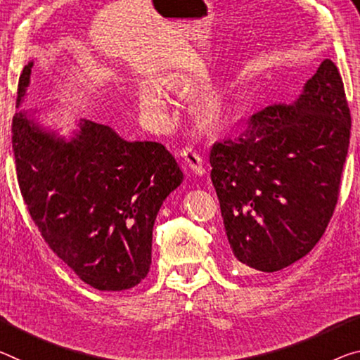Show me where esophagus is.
I'll use <instances>...</instances> for the list:
<instances>
[{"label": "esophagus", "mask_w": 360, "mask_h": 360, "mask_svg": "<svg viewBox=\"0 0 360 360\" xmlns=\"http://www.w3.org/2000/svg\"><path fill=\"white\" fill-rule=\"evenodd\" d=\"M180 156H181V161H184V165H185V169L188 170V172L195 174L198 176H201V175L206 174V169H204L202 159L195 151V149L190 148V146H186L185 149H181Z\"/></svg>", "instance_id": "34e87169"}]
</instances>
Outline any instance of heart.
<instances>
[{"instance_id": "heart-1", "label": "heart", "mask_w": 360, "mask_h": 360, "mask_svg": "<svg viewBox=\"0 0 360 360\" xmlns=\"http://www.w3.org/2000/svg\"><path fill=\"white\" fill-rule=\"evenodd\" d=\"M138 101H140L141 109L153 117H158L165 112L169 108V98L159 86L154 85H143L138 91ZM193 114L199 122L206 125H217L224 119L225 114V103L217 93L207 91L201 93L196 96L193 103Z\"/></svg>"}]
</instances>
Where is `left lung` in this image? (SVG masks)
Instances as JSON below:
<instances>
[{
    "label": "left lung",
    "mask_w": 360,
    "mask_h": 360,
    "mask_svg": "<svg viewBox=\"0 0 360 360\" xmlns=\"http://www.w3.org/2000/svg\"><path fill=\"white\" fill-rule=\"evenodd\" d=\"M349 130L341 75L325 59L295 101L264 108L241 136L215 143L211 180L235 267L278 272L317 245L338 201Z\"/></svg>",
    "instance_id": "8db88e82"
}]
</instances>
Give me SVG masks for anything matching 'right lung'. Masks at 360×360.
I'll list each match as a JSON object with an SVG mask.
<instances>
[{
  "mask_svg": "<svg viewBox=\"0 0 360 360\" xmlns=\"http://www.w3.org/2000/svg\"><path fill=\"white\" fill-rule=\"evenodd\" d=\"M33 60L22 70L13 149L22 198L59 259L99 291L136 286L151 267L159 209L184 181L175 158L156 141H129L80 119L69 136L40 110L20 109Z\"/></svg>",
  "mask_w": 360,
  "mask_h": 360,
  "instance_id": "right-lung-1",
  "label": "right lung"
}]
</instances>
